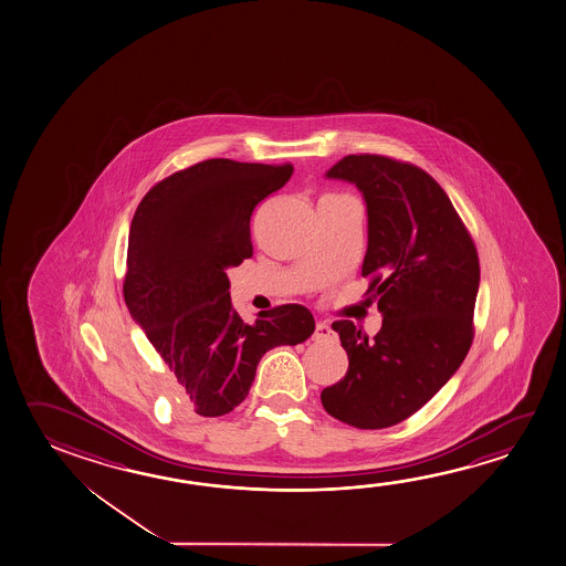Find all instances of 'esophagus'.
Segmentation results:
<instances>
[{"mask_svg":"<svg viewBox=\"0 0 566 566\" xmlns=\"http://www.w3.org/2000/svg\"><path fill=\"white\" fill-rule=\"evenodd\" d=\"M335 335L333 333V328L325 321H318L315 326V338H331V336Z\"/></svg>","mask_w":566,"mask_h":566,"instance_id":"1","label":"esophagus"}]
</instances>
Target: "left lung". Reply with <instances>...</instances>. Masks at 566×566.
Returning <instances> with one entry per match:
<instances>
[{
  "label": "left lung",
  "instance_id": "1",
  "mask_svg": "<svg viewBox=\"0 0 566 566\" xmlns=\"http://www.w3.org/2000/svg\"><path fill=\"white\" fill-rule=\"evenodd\" d=\"M326 178L355 184L368 211L366 295L382 328L368 343L350 321L333 331L348 355L340 382L321 392L326 412L380 430L418 412L470 353L480 259L440 184L413 164L350 154Z\"/></svg>",
  "mask_w": 566,
  "mask_h": 566
}]
</instances>
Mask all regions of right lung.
<instances>
[{
  "label": "right lung",
  "instance_id": "obj_1",
  "mask_svg": "<svg viewBox=\"0 0 566 566\" xmlns=\"http://www.w3.org/2000/svg\"><path fill=\"white\" fill-rule=\"evenodd\" d=\"M291 174V164L203 160L156 184L130 223L126 307L193 412L206 418L245 400L268 350L315 333L303 305H281L259 313L253 325L243 323L226 275L253 255L250 216Z\"/></svg>",
  "mask_w": 566,
  "mask_h": 566
}]
</instances>
